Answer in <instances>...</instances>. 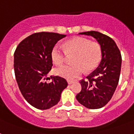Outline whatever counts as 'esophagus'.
<instances>
[{"label": "esophagus", "mask_w": 134, "mask_h": 134, "mask_svg": "<svg viewBox=\"0 0 134 134\" xmlns=\"http://www.w3.org/2000/svg\"><path fill=\"white\" fill-rule=\"evenodd\" d=\"M67 83H68V84H72L74 83V81H72V80H67Z\"/></svg>", "instance_id": "1"}]
</instances>
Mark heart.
I'll list each match as a JSON object with an SVG mask.
<instances>
[{"label":"heart","mask_w":134,"mask_h":134,"mask_svg":"<svg viewBox=\"0 0 134 134\" xmlns=\"http://www.w3.org/2000/svg\"><path fill=\"white\" fill-rule=\"evenodd\" d=\"M74 54L71 65H65L55 69L57 75L68 79H74L81 75L85 71H90L95 68L102 59V47L99 43L90 42L83 37H76L67 41L64 48L55 44L51 50V56L56 65L63 64L67 55Z\"/></svg>","instance_id":"obj_1"}]
</instances>
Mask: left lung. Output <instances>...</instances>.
Segmentation results:
<instances>
[{
	"instance_id": "8db88e82",
	"label": "left lung",
	"mask_w": 134,
	"mask_h": 134,
	"mask_svg": "<svg viewBox=\"0 0 134 134\" xmlns=\"http://www.w3.org/2000/svg\"><path fill=\"white\" fill-rule=\"evenodd\" d=\"M97 41L102 47V60L99 67L81 80V90L76 97L86 108L97 109L104 106L112 98L119 82L122 56L114 40L97 31L80 32Z\"/></svg>"
}]
</instances>
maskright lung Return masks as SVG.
Masks as SVG:
<instances>
[{
  "label": "right lung",
  "instance_id": "1",
  "mask_svg": "<svg viewBox=\"0 0 134 134\" xmlns=\"http://www.w3.org/2000/svg\"><path fill=\"white\" fill-rule=\"evenodd\" d=\"M66 36L55 32L32 34L22 40L14 53V69L18 86L25 99L35 108L46 110L56 105L67 81L47 75L53 66L51 53L55 44Z\"/></svg>",
  "mask_w": 134,
  "mask_h": 134
}]
</instances>
